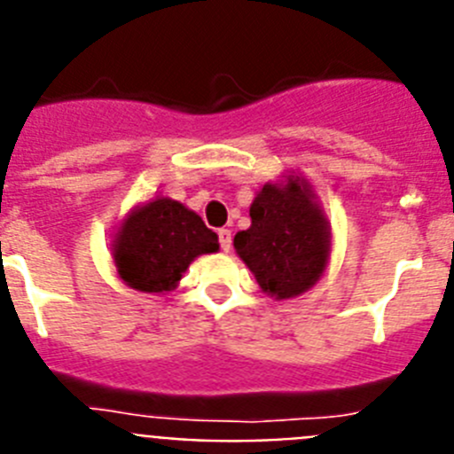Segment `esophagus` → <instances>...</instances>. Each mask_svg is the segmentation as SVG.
Masks as SVG:
<instances>
[{
    "instance_id": "esophagus-1",
    "label": "esophagus",
    "mask_w": 454,
    "mask_h": 454,
    "mask_svg": "<svg viewBox=\"0 0 454 454\" xmlns=\"http://www.w3.org/2000/svg\"><path fill=\"white\" fill-rule=\"evenodd\" d=\"M218 240H220V247H223L224 252L231 250V231L230 230H220Z\"/></svg>"
}]
</instances>
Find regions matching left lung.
Here are the masks:
<instances>
[{"label": "left lung", "instance_id": "obj_1", "mask_svg": "<svg viewBox=\"0 0 454 454\" xmlns=\"http://www.w3.org/2000/svg\"><path fill=\"white\" fill-rule=\"evenodd\" d=\"M250 218V230L234 236V247L262 291L288 300L314 286L327 268L332 236L307 179L291 175L282 184H266Z\"/></svg>", "mask_w": 454, "mask_h": 454}]
</instances>
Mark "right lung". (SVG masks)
I'll return each mask as SVG.
<instances>
[{
    "mask_svg": "<svg viewBox=\"0 0 454 454\" xmlns=\"http://www.w3.org/2000/svg\"><path fill=\"white\" fill-rule=\"evenodd\" d=\"M218 247V234L195 211L170 198H154L122 220L111 250L127 286L166 293L177 286L195 256Z\"/></svg>",
    "mask_w": 454,
    "mask_h": 454,
    "instance_id": "add662e5",
    "label": "right lung"
}]
</instances>
